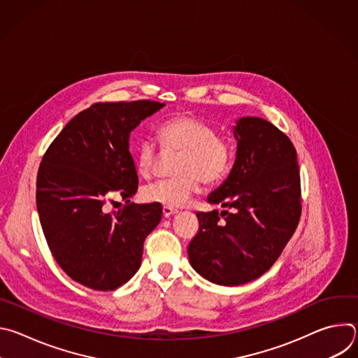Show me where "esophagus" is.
Wrapping results in <instances>:
<instances>
[{
	"mask_svg": "<svg viewBox=\"0 0 358 358\" xmlns=\"http://www.w3.org/2000/svg\"><path fill=\"white\" fill-rule=\"evenodd\" d=\"M177 213H178V211L174 210V208H167V207L163 208V217H164V218H169L170 215H174V214H177Z\"/></svg>",
	"mask_w": 358,
	"mask_h": 358,
	"instance_id": "esophagus-1",
	"label": "esophagus"
}]
</instances>
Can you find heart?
Wrapping results in <instances>:
<instances>
[{
	"mask_svg": "<svg viewBox=\"0 0 358 358\" xmlns=\"http://www.w3.org/2000/svg\"><path fill=\"white\" fill-rule=\"evenodd\" d=\"M164 150L180 151L176 178L163 180L143 189L147 202L167 208H181L198 192L199 181L214 185L222 181L234 163L232 143L199 119L180 115L164 120L157 129ZM157 159V147L143 140L136 151V166L143 177H150Z\"/></svg>",
	"mask_w": 358,
	"mask_h": 358,
	"instance_id": "obj_1",
	"label": "heart"
}]
</instances>
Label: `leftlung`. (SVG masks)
Returning <instances> with one entry per match:
<instances>
[{
  "instance_id": "left-lung-1",
  "label": "left lung",
  "mask_w": 358,
  "mask_h": 358,
  "mask_svg": "<svg viewBox=\"0 0 358 358\" xmlns=\"http://www.w3.org/2000/svg\"><path fill=\"white\" fill-rule=\"evenodd\" d=\"M235 164L210 196L232 211L196 213L199 228L188 245L191 266L213 283L238 286L259 278L280 257L300 214L296 148L276 126L242 117L234 127Z\"/></svg>"
}]
</instances>
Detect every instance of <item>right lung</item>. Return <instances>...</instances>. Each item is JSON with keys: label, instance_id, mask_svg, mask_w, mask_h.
Segmentation results:
<instances>
[{"label": "right lung", "instance_id": "obj_1", "mask_svg": "<svg viewBox=\"0 0 358 358\" xmlns=\"http://www.w3.org/2000/svg\"><path fill=\"white\" fill-rule=\"evenodd\" d=\"M164 103L152 100L94 103L50 143L36 176V208L57 264L93 290H115L138 271L145 236L163 215L159 203H134L138 177L130 131ZM127 202L108 213L113 194Z\"/></svg>", "mask_w": 358, "mask_h": 358}]
</instances>
